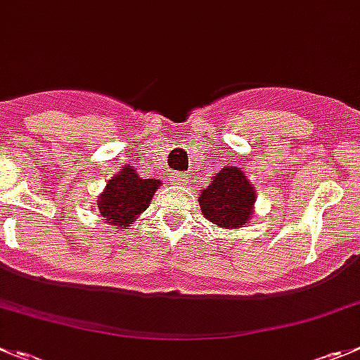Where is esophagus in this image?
Instances as JSON below:
<instances>
[{
    "instance_id": "obj_1",
    "label": "esophagus",
    "mask_w": 360,
    "mask_h": 360,
    "mask_svg": "<svg viewBox=\"0 0 360 360\" xmlns=\"http://www.w3.org/2000/svg\"><path fill=\"white\" fill-rule=\"evenodd\" d=\"M171 180H173L174 184H182V186L187 184V176L182 173H171Z\"/></svg>"
}]
</instances>
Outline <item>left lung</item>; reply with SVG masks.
<instances>
[{"label": "left lung", "instance_id": "1", "mask_svg": "<svg viewBox=\"0 0 360 360\" xmlns=\"http://www.w3.org/2000/svg\"><path fill=\"white\" fill-rule=\"evenodd\" d=\"M198 202L210 223L219 229L233 230L252 219L257 193L245 171L237 166H226L212 176Z\"/></svg>", "mask_w": 360, "mask_h": 360}]
</instances>
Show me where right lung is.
Wrapping results in <instances>:
<instances>
[{
    "instance_id": "add662e5",
    "label": "right lung",
    "mask_w": 360,
    "mask_h": 360,
    "mask_svg": "<svg viewBox=\"0 0 360 360\" xmlns=\"http://www.w3.org/2000/svg\"><path fill=\"white\" fill-rule=\"evenodd\" d=\"M160 182L155 178H141L128 164L110 178L103 193L98 196V210L114 229H127L139 219L150 207L155 191Z\"/></svg>"
}]
</instances>
